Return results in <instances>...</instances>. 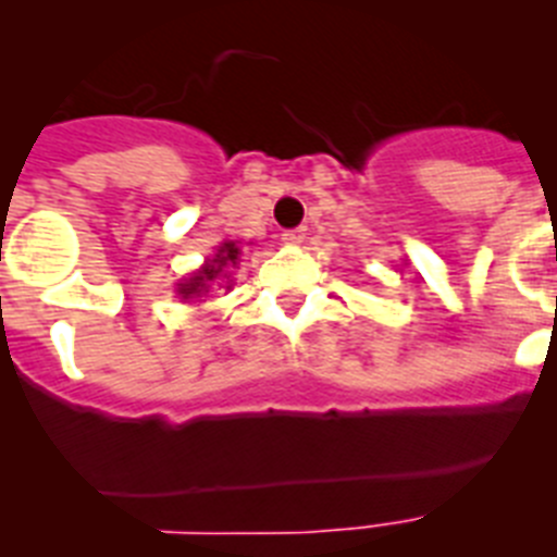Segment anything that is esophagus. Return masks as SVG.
I'll use <instances>...</instances> for the list:
<instances>
[{
    "instance_id": "34e87169",
    "label": "esophagus",
    "mask_w": 557,
    "mask_h": 557,
    "mask_svg": "<svg viewBox=\"0 0 557 557\" xmlns=\"http://www.w3.org/2000/svg\"><path fill=\"white\" fill-rule=\"evenodd\" d=\"M282 236L287 239L289 245H301L304 239H307V228H304V225H301V228H289V231H284Z\"/></svg>"
}]
</instances>
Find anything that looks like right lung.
<instances>
[{
  "label": "right lung",
  "mask_w": 557,
  "mask_h": 557,
  "mask_svg": "<svg viewBox=\"0 0 557 557\" xmlns=\"http://www.w3.org/2000/svg\"><path fill=\"white\" fill-rule=\"evenodd\" d=\"M236 256H239L236 243H223V248L218 250V256H214L211 262H206V268H200L198 273L191 275L189 282L178 284V293L184 295V298H195V295L209 293V284L218 282L225 268H234Z\"/></svg>",
  "instance_id": "right-lung-1"
}]
</instances>
